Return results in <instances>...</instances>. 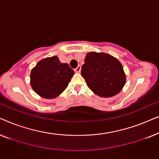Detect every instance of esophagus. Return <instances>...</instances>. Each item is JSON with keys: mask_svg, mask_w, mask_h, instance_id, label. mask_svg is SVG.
I'll return each mask as SVG.
<instances>
[{"mask_svg": "<svg viewBox=\"0 0 159 159\" xmlns=\"http://www.w3.org/2000/svg\"><path fill=\"white\" fill-rule=\"evenodd\" d=\"M80 71H81V66H80V65H79V66H78L77 68L75 69V71L76 73H80Z\"/></svg>", "mask_w": 159, "mask_h": 159, "instance_id": "1", "label": "esophagus"}]
</instances>
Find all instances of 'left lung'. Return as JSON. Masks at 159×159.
<instances>
[{
    "instance_id": "left-lung-1",
    "label": "left lung",
    "mask_w": 159,
    "mask_h": 159,
    "mask_svg": "<svg viewBox=\"0 0 159 159\" xmlns=\"http://www.w3.org/2000/svg\"><path fill=\"white\" fill-rule=\"evenodd\" d=\"M81 75L88 88L100 97L109 98L118 94L126 82V75L119 61L104 53L87 54Z\"/></svg>"
}]
</instances>
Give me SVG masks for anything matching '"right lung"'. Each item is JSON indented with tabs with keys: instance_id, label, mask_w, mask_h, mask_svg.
<instances>
[{
	"instance_id": "add662e5",
	"label": "right lung",
	"mask_w": 159,
	"mask_h": 159,
	"mask_svg": "<svg viewBox=\"0 0 159 159\" xmlns=\"http://www.w3.org/2000/svg\"><path fill=\"white\" fill-rule=\"evenodd\" d=\"M74 74L68 64L61 63L55 56L40 61L32 69L30 84L37 94L52 99L67 88Z\"/></svg>"
}]
</instances>
